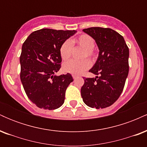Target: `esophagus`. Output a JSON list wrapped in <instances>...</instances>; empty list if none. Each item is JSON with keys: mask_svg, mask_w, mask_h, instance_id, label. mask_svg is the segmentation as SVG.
<instances>
[{"mask_svg": "<svg viewBox=\"0 0 147 147\" xmlns=\"http://www.w3.org/2000/svg\"><path fill=\"white\" fill-rule=\"evenodd\" d=\"M79 77L78 75H72V77H73V79H77V77Z\"/></svg>", "mask_w": 147, "mask_h": 147, "instance_id": "obj_1", "label": "esophagus"}]
</instances>
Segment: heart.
Segmentation results:
<instances>
[{"instance_id":"b5f03b06","label":"heart","mask_w":147,"mask_h":147,"mask_svg":"<svg viewBox=\"0 0 147 147\" xmlns=\"http://www.w3.org/2000/svg\"><path fill=\"white\" fill-rule=\"evenodd\" d=\"M76 44L78 46L84 49L82 58L86 57L92 58L95 56L93 48L95 47V41L92 37L88 34H82L75 39L66 40L62 43L60 47V55L61 59L64 61L69 59L71 57L73 45ZM90 66V62L88 59H84L80 61L71 60L65 62L63 65V70L65 72L73 74V75H80L84 71L88 70Z\"/></svg>"}]
</instances>
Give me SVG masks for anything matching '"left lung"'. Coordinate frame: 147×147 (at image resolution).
I'll return each mask as SVG.
<instances>
[{
  "instance_id": "8db88e82",
  "label": "left lung",
  "mask_w": 147,
  "mask_h": 147,
  "mask_svg": "<svg viewBox=\"0 0 147 147\" xmlns=\"http://www.w3.org/2000/svg\"><path fill=\"white\" fill-rule=\"evenodd\" d=\"M95 40L99 56L89 70L95 78H84L81 88L84 102L88 106L104 109L119 98L129 74V50L124 38L111 28L93 27L83 30Z\"/></svg>"
}]
</instances>
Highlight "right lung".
Masks as SVG:
<instances>
[{
    "label": "right lung",
    "mask_w": 147,
    "mask_h": 147,
    "mask_svg": "<svg viewBox=\"0 0 147 147\" xmlns=\"http://www.w3.org/2000/svg\"><path fill=\"white\" fill-rule=\"evenodd\" d=\"M76 32L43 28L30 34L22 45V84L28 98L40 109L55 110L64 103L65 90L73 79L69 73H55L61 68V45Z\"/></svg>",
    "instance_id": "add662e5"
}]
</instances>
